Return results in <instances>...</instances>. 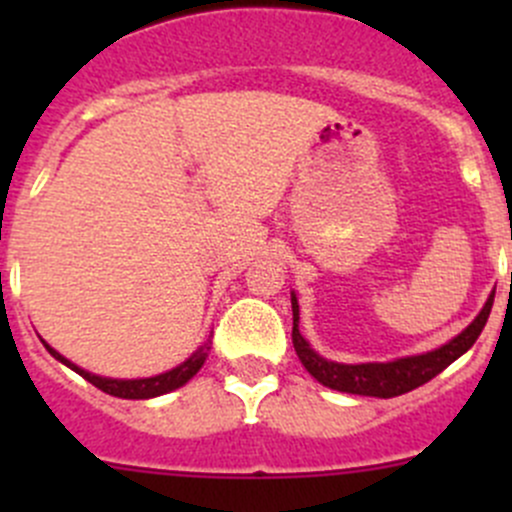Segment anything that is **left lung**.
I'll return each mask as SVG.
<instances>
[{"instance_id":"obj_1","label":"left lung","mask_w":512,"mask_h":512,"mask_svg":"<svg viewBox=\"0 0 512 512\" xmlns=\"http://www.w3.org/2000/svg\"><path fill=\"white\" fill-rule=\"evenodd\" d=\"M495 292L490 294L485 307L480 309V314L458 334L456 339H451L448 344H443L441 349H433V352L418 354V356H406V359L386 361V364H337V361L322 359L312 347L307 344V339L299 334V304L297 297L292 294V344L294 352H297L299 361L304 364V369L319 381V384L329 386V389L347 391V394H359V396H379V399H391V396H401L406 391L418 389L426 381H431L433 376L441 374L446 366H451L458 356H463L468 349L476 344V339L483 332L485 322L490 317V307H493Z\"/></svg>"}]
</instances>
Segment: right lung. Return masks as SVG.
<instances>
[{
    "label": "right lung",
    "mask_w": 512,
    "mask_h": 512,
    "mask_svg": "<svg viewBox=\"0 0 512 512\" xmlns=\"http://www.w3.org/2000/svg\"><path fill=\"white\" fill-rule=\"evenodd\" d=\"M44 347L49 349V354L54 356V359H59L61 364H66L69 369H74L76 374L84 376L86 381H91V384L96 386V389L106 391V394L111 396H118V399H153V396H160V394H168V391L173 389H180L183 384H188L190 379H193L195 374L200 371V366L205 364V356H208V344L205 347H200L198 352L190 356L188 361H183L180 366H175V369L165 371V374H158V376H151V379H103V376H96V374H89V371L79 369L76 364H71L69 359H64L59 352H54V349L49 347V344L44 342Z\"/></svg>",
    "instance_id": "obj_1"
}]
</instances>
